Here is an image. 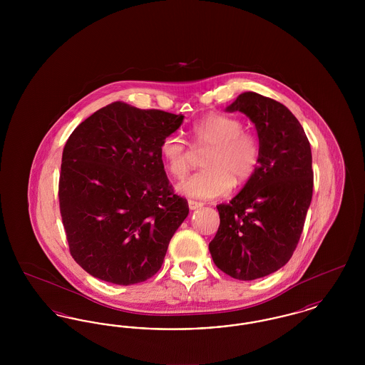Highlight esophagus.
<instances>
[{"label": "esophagus", "mask_w": 365, "mask_h": 365, "mask_svg": "<svg viewBox=\"0 0 365 365\" xmlns=\"http://www.w3.org/2000/svg\"><path fill=\"white\" fill-rule=\"evenodd\" d=\"M201 207H202V202L189 200V208H190V210H195V209L201 208Z\"/></svg>", "instance_id": "obj_1"}]
</instances>
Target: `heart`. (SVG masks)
I'll list each match as a JSON object with an SVG mask.
<instances>
[{
  "mask_svg": "<svg viewBox=\"0 0 365 365\" xmlns=\"http://www.w3.org/2000/svg\"><path fill=\"white\" fill-rule=\"evenodd\" d=\"M194 148H209L200 173L190 175L176 185L182 195L213 200L225 197L237 183L246 182L255 174L260 160L257 137L243 130L240 119L222 113H209L191 127ZM160 155L165 170L175 178H182L189 171L191 149L178 134L163 139Z\"/></svg>",
  "mask_w": 365,
  "mask_h": 365,
  "instance_id": "heart-1",
  "label": "heart"
}]
</instances>
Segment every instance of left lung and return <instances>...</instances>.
Returning <instances> with one entry per match:
<instances>
[{
    "instance_id": "8db88e82",
    "label": "left lung",
    "mask_w": 365,
    "mask_h": 365,
    "mask_svg": "<svg viewBox=\"0 0 365 365\" xmlns=\"http://www.w3.org/2000/svg\"><path fill=\"white\" fill-rule=\"evenodd\" d=\"M257 130L260 160L228 204L209 243L219 269L240 280L267 277L292 259L312 201V152L302 125L278 101L246 91L226 108Z\"/></svg>"
}]
</instances>
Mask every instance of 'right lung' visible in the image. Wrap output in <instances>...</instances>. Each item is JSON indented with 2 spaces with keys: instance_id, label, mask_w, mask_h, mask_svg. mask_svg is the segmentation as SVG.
<instances>
[{
  "instance_id": "obj_1",
  "label": "right lung",
  "mask_w": 365,
  "mask_h": 365,
  "mask_svg": "<svg viewBox=\"0 0 365 365\" xmlns=\"http://www.w3.org/2000/svg\"><path fill=\"white\" fill-rule=\"evenodd\" d=\"M183 115L112 103L67 140L58 182L71 256L94 278L130 286L161 268L189 215L164 171L160 145Z\"/></svg>"
}]
</instances>
